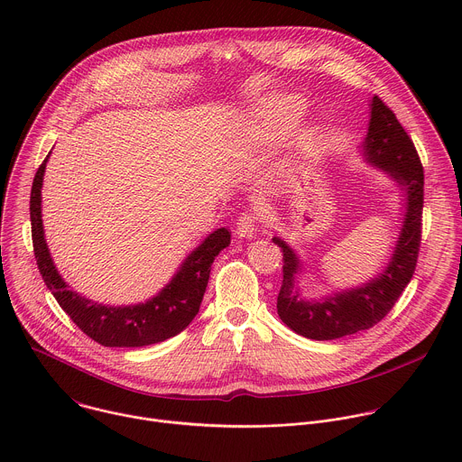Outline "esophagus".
Here are the masks:
<instances>
[{
    "label": "esophagus",
    "instance_id": "obj_1",
    "mask_svg": "<svg viewBox=\"0 0 462 462\" xmlns=\"http://www.w3.org/2000/svg\"><path fill=\"white\" fill-rule=\"evenodd\" d=\"M257 232V217L250 212H243L237 219V226H236V234L237 237H254Z\"/></svg>",
    "mask_w": 462,
    "mask_h": 462
}]
</instances>
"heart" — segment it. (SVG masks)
Returning a JSON list of instances; mask_svg holds the SVG:
<instances>
[{"label": "heart", "instance_id": "obj_1", "mask_svg": "<svg viewBox=\"0 0 462 462\" xmlns=\"http://www.w3.org/2000/svg\"><path fill=\"white\" fill-rule=\"evenodd\" d=\"M305 104L298 97H276L263 104L252 113V125L248 127V135L254 143L273 144L287 135L303 115ZM318 150V134L314 129H305L300 143V152L305 157H310Z\"/></svg>", "mask_w": 462, "mask_h": 462}]
</instances>
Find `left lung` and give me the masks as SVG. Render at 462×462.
<instances>
[{"label": "left lung", "mask_w": 462, "mask_h": 462, "mask_svg": "<svg viewBox=\"0 0 462 462\" xmlns=\"http://www.w3.org/2000/svg\"><path fill=\"white\" fill-rule=\"evenodd\" d=\"M362 150L367 162L399 182L406 199L399 241L387 267L376 278L323 300H305L294 285L296 274L301 273L298 255L282 237H273L283 250L278 314L294 333L310 340H337L376 325L397 303L417 267L422 234L424 170L406 129L378 97L371 100L369 129Z\"/></svg>", "instance_id": "1"}]
</instances>
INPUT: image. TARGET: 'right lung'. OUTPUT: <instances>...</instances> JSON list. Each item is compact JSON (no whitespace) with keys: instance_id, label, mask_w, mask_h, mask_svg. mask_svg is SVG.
<instances>
[{"instance_id":"right-lung-1","label":"right lung","mask_w":462,"mask_h":462,"mask_svg":"<svg viewBox=\"0 0 462 462\" xmlns=\"http://www.w3.org/2000/svg\"><path fill=\"white\" fill-rule=\"evenodd\" d=\"M49 159V155H47ZM47 159L38 168L31 189V228L36 265L60 307L82 333L104 347H144L164 342L186 328L199 312L216 255L230 245V232L217 228L184 261L171 282L146 303L109 307L91 301L58 274L42 225V182Z\"/></svg>"}]
</instances>
